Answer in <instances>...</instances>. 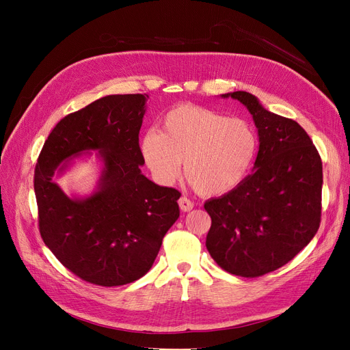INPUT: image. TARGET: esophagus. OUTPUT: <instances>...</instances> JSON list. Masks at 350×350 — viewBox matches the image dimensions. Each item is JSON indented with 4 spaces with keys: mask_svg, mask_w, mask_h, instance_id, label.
Instances as JSON below:
<instances>
[{
    "mask_svg": "<svg viewBox=\"0 0 350 350\" xmlns=\"http://www.w3.org/2000/svg\"><path fill=\"white\" fill-rule=\"evenodd\" d=\"M178 206H180V210L185 211V213L191 211L193 207H194V204L191 203V201L187 197H180L178 198Z\"/></svg>",
    "mask_w": 350,
    "mask_h": 350,
    "instance_id": "34e87169",
    "label": "esophagus"
}]
</instances>
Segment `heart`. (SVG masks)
I'll return each instance as SVG.
<instances>
[{
    "label": "heart",
    "mask_w": 350,
    "mask_h": 350,
    "mask_svg": "<svg viewBox=\"0 0 350 350\" xmlns=\"http://www.w3.org/2000/svg\"><path fill=\"white\" fill-rule=\"evenodd\" d=\"M140 152L160 185L176 183L185 161L186 177L197 193L223 196L250 173L256 135L244 119L185 103L164 116L161 132L150 129L143 135Z\"/></svg>",
    "instance_id": "b5f03b06"
}]
</instances>
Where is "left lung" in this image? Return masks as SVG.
<instances>
[{"label": "left lung", "mask_w": 350, "mask_h": 350, "mask_svg": "<svg viewBox=\"0 0 350 350\" xmlns=\"http://www.w3.org/2000/svg\"><path fill=\"white\" fill-rule=\"evenodd\" d=\"M221 98L243 103L258 131L252 173L232 191L206 201V247L230 273L261 277L289 262L321 223L322 161L304 129L275 115L244 90Z\"/></svg>", "instance_id": "1"}]
</instances>
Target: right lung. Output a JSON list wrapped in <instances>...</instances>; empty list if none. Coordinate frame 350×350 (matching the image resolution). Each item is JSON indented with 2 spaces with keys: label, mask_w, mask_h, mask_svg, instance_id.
Wrapping results in <instances>:
<instances>
[{
  "label": "right lung",
  "mask_w": 350,
  "mask_h": 350,
  "mask_svg": "<svg viewBox=\"0 0 350 350\" xmlns=\"http://www.w3.org/2000/svg\"><path fill=\"white\" fill-rule=\"evenodd\" d=\"M149 95H109L65 116L35 167L40 232L59 262L83 281L131 284L149 271L180 215V191L147 178L139 132ZM98 151L94 191L66 195L53 181L75 159Z\"/></svg>",
  "instance_id": "obj_1"
}]
</instances>
